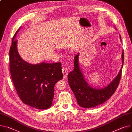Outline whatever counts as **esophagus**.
<instances>
[{
    "label": "esophagus",
    "instance_id": "1",
    "mask_svg": "<svg viewBox=\"0 0 132 132\" xmlns=\"http://www.w3.org/2000/svg\"><path fill=\"white\" fill-rule=\"evenodd\" d=\"M62 72L64 76H67L69 73V69L67 67H63L62 68Z\"/></svg>",
    "mask_w": 132,
    "mask_h": 132
}]
</instances>
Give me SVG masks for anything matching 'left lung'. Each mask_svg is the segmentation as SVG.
I'll return each instance as SVG.
<instances>
[{"label": "left lung", "instance_id": "obj_1", "mask_svg": "<svg viewBox=\"0 0 132 132\" xmlns=\"http://www.w3.org/2000/svg\"><path fill=\"white\" fill-rule=\"evenodd\" d=\"M121 56L123 64L118 75L108 86L101 89L93 88L88 85L79 67V54L75 56L74 58L75 68L73 71L68 74V79L69 86L80 106L85 108L95 107L104 103L115 93L121 76V71L124 60L123 52Z\"/></svg>", "mask_w": 132, "mask_h": 132}]
</instances>
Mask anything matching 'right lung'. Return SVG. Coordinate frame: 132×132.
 <instances>
[{
    "mask_svg": "<svg viewBox=\"0 0 132 132\" xmlns=\"http://www.w3.org/2000/svg\"><path fill=\"white\" fill-rule=\"evenodd\" d=\"M14 34L9 51V69L17 93L23 103L38 109L52 105L55 85L62 79L61 63L29 64L20 56Z\"/></svg>",
    "mask_w": 132,
    "mask_h": 132,
    "instance_id": "1",
    "label": "right lung"
}]
</instances>
